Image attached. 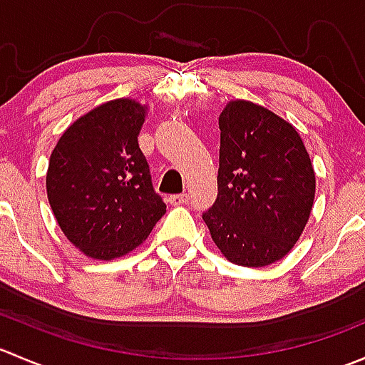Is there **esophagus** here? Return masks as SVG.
Listing matches in <instances>:
<instances>
[{"instance_id":"34e87169","label":"esophagus","mask_w":365,"mask_h":365,"mask_svg":"<svg viewBox=\"0 0 365 365\" xmlns=\"http://www.w3.org/2000/svg\"><path fill=\"white\" fill-rule=\"evenodd\" d=\"M168 201L169 205H175V206L185 205L187 201H189V194H175V196H169Z\"/></svg>"}]
</instances>
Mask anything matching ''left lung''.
Returning <instances> with one entry per match:
<instances>
[{
    "mask_svg": "<svg viewBox=\"0 0 365 365\" xmlns=\"http://www.w3.org/2000/svg\"><path fill=\"white\" fill-rule=\"evenodd\" d=\"M219 128V194L203 220L227 261L267 267L304 233L314 203V168L297 128L251 101L227 102Z\"/></svg>",
    "mask_w": 365,
    "mask_h": 365,
    "instance_id": "8db88e82",
    "label": "left lung"
}]
</instances>
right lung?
I'll use <instances>...</instances> for the list:
<instances>
[{
  "label": "right lung",
  "instance_id": "obj_1",
  "mask_svg": "<svg viewBox=\"0 0 365 365\" xmlns=\"http://www.w3.org/2000/svg\"><path fill=\"white\" fill-rule=\"evenodd\" d=\"M146 114L135 98L104 102L77 118L51 153L47 200L70 244L88 257L134 251L165 213L138 143Z\"/></svg>",
  "mask_w": 365,
  "mask_h": 365
}]
</instances>
